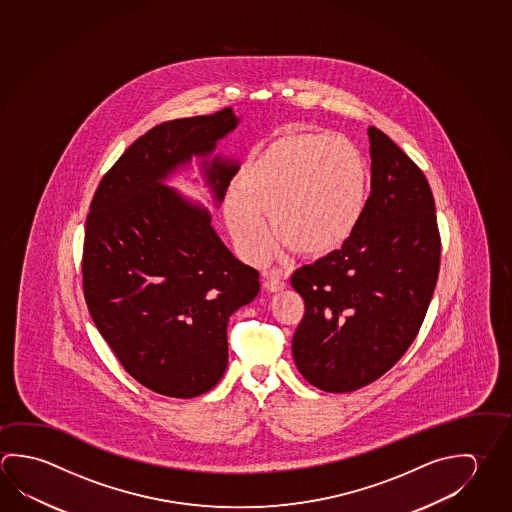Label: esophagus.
<instances>
[{"label": "esophagus", "mask_w": 512, "mask_h": 512, "mask_svg": "<svg viewBox=\"0 0 512 512\" xmlns=\"http://www.w3.org/2000/svg\"><path fill=\"white\" fill-rule=\"evenodd\" d=\"M287 286L286 278L282 277L277 271H269L266 273V280H264V287L271 291V293H277L282 291Z\"/></svg>", "instance_id": "esophagus-1"}]
</instances>
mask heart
Masks as SVG:
<instances>
[{
  "label": "heart",
  "instance_id": "heart-1",
  "mask_svg": "<svg viewBox=\"0 0 512 512\" xmlns=\"http://www.w3.org/2000/svg\"><path fill=\"white\" fill-rule=\"evenodd\" d=\"M367 201V163L345 138L289 133L244 165L225 203L226 223L250 260L278 243L302 257L338 250Z\"/></svg>",
  "mask_w": 512,
  "mask_h": 512
}]
</instances>
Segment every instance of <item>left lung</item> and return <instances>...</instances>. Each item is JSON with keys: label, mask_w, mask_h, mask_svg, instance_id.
<instances>
[{"label": "left lung", "mask_w": 512, "mask_h": 512, "mask_svg": "<svg viewBox=\"0 0 512 512\" xmlns=\"http://www.w3.org/2000/svg\"><path fill=\"white\" fill-rule=\"evenodd\" d=\"M370 196L340 250L296 269L305 313L293 336L300 374L325 392H352L394 367L428 311L440 268L430 183L392 138L368 127Z\"/></svg>", "instance_id": "8db88e82"}]
</instances>
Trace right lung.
Masks as SVG:
<instances>
[{"mask_svg": "<svg viewBox=\"0 0 512 512\" xmlns=\"http://www.w3.org/2000/svg\"><path fill=\"white\" fill-rule=\"evenodd\" d=\"M237 122L225 108L154 126L91 199L82 248L88 311L127 374L156 394L189 399L214 388L228 365V318L259 293V271L235 259L207 208L162 185L192 154L212 153ZM237 171L221 158L205 169L219 201Z\"/></svg>", "mask_w": 512, "mask_h": 512, "instance_id": "add662e5", "label": "right lung"}]
</instances>
